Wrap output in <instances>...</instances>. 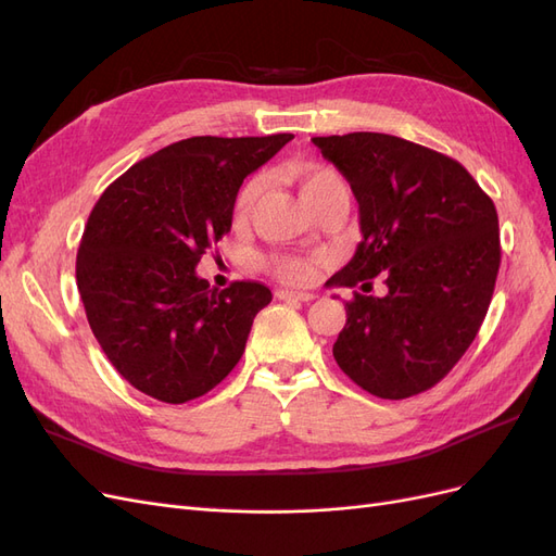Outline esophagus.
I'll use <instances>...</instances> for the list:
<instances>
[{
    "label": "esophagus",
    "instance_id": "34e87169",
    "mask_svg": "<svg viewBox=\"0 0 556 556\" xmlns=\"http://www.w3.org/2000/svg\"><path fill=\"white\" fill-rule=\"evenodd\" d=\"M276 296L280 301H313L315 299V294H311V292H292V290H278Z\"/></svg>",
    "mask_w": 556,
    "mask_h": 556
}]
</instances>
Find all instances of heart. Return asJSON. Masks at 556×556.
I'll return each instance as SVG.
<instances>
[{"label":"heart","mask_w":556,"mask_h":556,"mask_svg":"<svg viewBox=\"0 0 556 556\" xmlns=\"http://www.w3.org/2000/svg\"><path fill=\"white\" fill-rule=\"evenodd\" d=\"M296 176L301 185V194H304L306 201H313L327 192L348 190L341 174L327 164H315V162L301 164L296 169ZM262 190H264V180L260 176H252L243 185L241 192L237 194V201H233V217H237V220H243V217H248L250 211L255 208ZM264 264L268 271L278 276L282 282L304 285L315 276V262L301 255H271Z\"/></svg>","instance_id":"b5f03b06"}]
</instances>
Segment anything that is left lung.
<instances>
[{"instance_id": "1", "label": "left lung", "mask_w": 556, "mask_h": 556, "mask_svg": "<svg viewBox=\"0 0 556 556\" xmlns=\"http://www.w3.org/2000/svg\"><path fill=\"white\" fill-rule=\"evenodd\" d=\"M359 204L362 241L327 285L355 294L333 359L362 390L408 399L441 382L473 343L501 264L498 215L464 166L378 131L313 137Z\"/></svg>"}]
</instances>
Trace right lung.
I'll return each instance as SVG.
<instances>
[{
	"mask_svg": "<svg viewBox=\"0 0 556 556\" xmlns=\"http://www.w3.org/2000/svg\"><path fill=\"white\" fill-rule=\"evenodd\" d=\"M292 139H182L129 166L99 197L76 285L94 339L139 392L185 403L239 364L271 290L237 280L217 292L194 266L229 233L243 178Z\"/></svg>",
	"mask_w": 556,
	"mask_h": 556,
	"instance_id": "right-lung-1",
	"label": "right lung"
}]
</instances>
